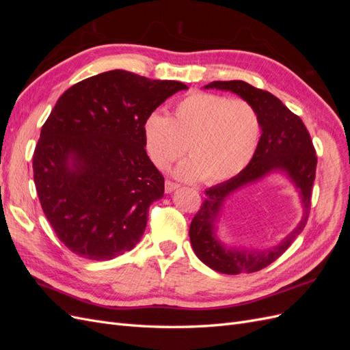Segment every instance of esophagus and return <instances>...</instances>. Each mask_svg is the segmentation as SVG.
I'll list each match as a JSON object with an SVG mask.
<instances>
[{"label": "esophagus", "instance_id": "obj_1", "mask_svg": "<svg viewBox=\"0 0 350 350\" xmlns=\"http://www.w3.org/2000/svg\"><path fill=\"white\" fill-rule=\"evenodd\" d=\"M178 187H179V185H178L176 183L166 181V183H165V191H166V193H172V191H175V189H176Z\"/></svg>", "mask_w": 350, "mask_h": 350}]
</instances>
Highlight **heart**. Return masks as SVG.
Listing matches in <instances>:
<instances>
[{
  "label": "heart",
  "mask_w": 350,
  "mask_h": 350,
  "mask_svg": "<svg viewBox=\"0 0 350 350\" xmlns=\"http://www.w3.org/2000/svg\"><path fill=\"white\" fill-rule=\"evenodd\" d=\"M260 133V116L251 103L206 92L179 100L171 118L153 112L143 124L146 150L157 169H167L188 149L191 159L175 175L184 181L203 178L207 184L238 175L256 153Z\"/></svg>",
  "instance_id": "b5f03b06"
}]
</instances>
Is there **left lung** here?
I'll use <instances>...</instances> for the list:
<instances>
[{
	"label": "left lung",
	"instance_id": "obj_1",
	"mask_svg": "<svg viewBox=\"0 0 350 350\" xmlns=\"http://www.w3.org/2000/svg\"><path fill=\"white\" fill-rule=\"evenodd\" d=\"M204 88L229 90L251 103L260 116L261 137L245 169L228 181L206 189L203 204L189 225V239L196 256L210 269L225 274L254 273L276 261L306 225L317 169L315 149L302 120L270 92L254 88L242 80L213 81ZM276 170L288 174L300 191L304 216L299 226L276 247L269 250L226 249L214 234V221L224 200L239 187Z\"/></svg>",
	"mask_w": 350,
	"mask_h": 350
}]
</instances>
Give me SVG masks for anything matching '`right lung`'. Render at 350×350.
I'll list each match as a JSON object with an SVG mask.
<instances>
[{"label":"right lung","mask_w":350,"mask_h":350,"mask_svg":"<svg viewBox=\"0 0 350 350\" xmlns=\"http://www.w3.org/2000/svg\"><path fill=\"white\" fill-rule=\"evenodd\" d=\"M112 70L74 84L55 103L33 153V179L52 229L74 254L112 260L143 237L165 179L146 153L143 124L179 90Z\"/></svg>","instance_id":"1"}]
</instances>
